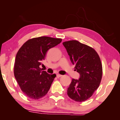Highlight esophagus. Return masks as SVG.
I'll list each match as a JSON object with an SVG mask.
<instances>
[{"instance_id":"1","label":"esophagus","mask_w":120,"mask_h":120,"mask_svg":"<svg viewBox=\"0 0 120 120\" xmlns=\"http://www.w3.org/2000/svg\"><path fill=\"white\" fill-rule=\"evenodd\" d=\"M62 75H60V74H57V78H59V77H61Z\"/></svg>"}]
</instances>
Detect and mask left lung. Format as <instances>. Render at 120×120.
<instances>
[{"label":"left lung","mask_w":120,"mask_h":120,"mask_svg":"<svg viewBox=\"0 0 120 120\" xmlns=\"http://www.w3.org/2000/svg\"><path fill=\"white\" fill-rule=\"evenodd\" d=\"M63 45L80 75L78 79H73L67 94L76 101H85L92 95L101 83L103 69L100 58L93 48L78 41L64 42Z\"/></svg>","instance_id":"8db88e82"}]
</instances>
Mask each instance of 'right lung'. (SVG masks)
Instances as JSON below:
<instances>
[{
    "instance_id": "right-lung-1",
    "label": "right lung",
    "mask_w": 120,
    "mask_h": 120,
    "mask_svg": "<svg viewBox=\"0 0 120 120\" xmlns=\"http://www.w3.org/2000/svg\"><path fill=\"white\" fill-rule=\"evenodd\" d=\"M62 39L41 37L28 40L20 48L15 58L14 76L22 91L28 98L38 99L49 91L56 75L49 74L40 68L47 51Z\"/></svg>"
}]
</instances>
